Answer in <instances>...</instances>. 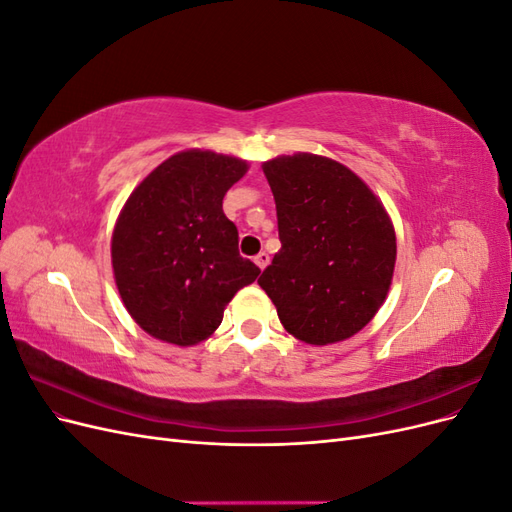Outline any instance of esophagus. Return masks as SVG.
<instances>
[{"mask_svg": "<svg viewBox=\"0 0 512 512\" xmlns=\"http://www.w3.org/2000/svg\"><path fill=\"white\" fill-rule=\"evenodd\" d=\"M254 262H256L260 269H265L269 265V254L267 252H260L258 256H254Z\"/></svg>", "mask_w": 512, "mask_h": 512, "instance_id": "esophagus-1", "label": "esophagus"}]
</instances>
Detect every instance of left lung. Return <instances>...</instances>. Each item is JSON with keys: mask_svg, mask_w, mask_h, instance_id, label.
I'll use <instances>...</instances> for the list:
<instances>
[{"mask_svg": "<svg viewBox=\"0 0 512 512\" xmlns=\"http://www.w3.org/2000/svg\"><path fill=\"white\" fill-rule=\"evenodd\" d=\"M282 250L260 275L284 329L327 346L359 333L391 288L397 243L389 213L335 160L294 153L262 164Z\"/></svg>", "mask_w": 512, "mask_h": 512, "instance_id": "8db88e82", "label": "left lung"}]
</instances>
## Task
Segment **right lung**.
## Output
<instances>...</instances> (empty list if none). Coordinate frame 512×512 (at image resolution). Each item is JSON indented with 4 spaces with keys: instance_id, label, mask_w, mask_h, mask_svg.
Returning <instances> with one entry per match:
<instances>
[{
    "instance_id": "right-lung-1",
    "label": "right lung",
    "mask_w": 512,
    "mask_h": 512,
    "mask_svg": "<svg viewBox=\"0 0 512 512\" xmlns=\"http://www.w3.org/2000/svg\"><path fill=\"white\" fill-rule=\"evenodd\" d=\"M247 162L190 149L136 185L111 243L115 284L151 337L194 346L220 327L224 307L260 269L239 254V232L222 209Z\"/></svg>"
}]
</instances>
